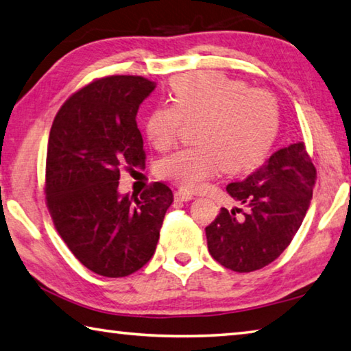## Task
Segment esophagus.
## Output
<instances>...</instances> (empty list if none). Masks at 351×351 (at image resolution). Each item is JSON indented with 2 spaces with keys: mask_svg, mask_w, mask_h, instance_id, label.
I'll return each instance as SVG.
<instances>
[{
  "mask_svg": "<svg viewBox=\"0 0 351 351\" xmlns=\"http://www.w3.org/2000/svg\"><path fill=\"white\" fill-rule=\"evenodd\" d=\"M175 199L176 201H190V199H193V195L186 192V190H178V192H175Z\"/></svg>",
  "mask_w": 351,
  "mask_h": 351,
  "instance_id": "obj_1",
  "label": "esophagus"
}]
</instances>
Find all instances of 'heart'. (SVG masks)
I'll return each mask as SVG.
<instances>
[{
  "mask_svg": "<svg viewBox=\"0 0 351 351\" xmlns=\"http://www.w3.org/2000/svg\"><path fill=\"white\" fill-rule=\"evenodd\" d=\"M171 105L153 108L145 134L156 150H167L182 123H195L193 142L164 158L158 173L187 190L217 175L254 169L271 150L278 132V106L265 90L215 73L182 75L171 83Z\"/></svg>",
  "mask_w": 351,
  "mask_h": 351,
  "instance_id": "1",
  "label": "heart"
}]
</instances>
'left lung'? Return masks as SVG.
I'll use <instances>...</instances> for the list:
<instances>
[{
  "instance_id": "left-lung-1",
  "label": "left lung",
  "mask_w": 351,
  "mask_h": 351,
  "mask_svg": "<svg viewBox=\"0 0 351 351\" xmlns=\"http://www.w3.org/2000/svg\"><path fill=\"white\" fill-rule=\"evenodd\" d=\"M314 182L316 167L305 144L293 142L272 153L246 180L228 184V193L246 212L221 207L207 226L212 257L235 272L257 271L274 261L304 221Z\"/></svg>"
}]
</instances>
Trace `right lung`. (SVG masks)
Masks as SVG:
<instances>
[{
    "label": "right lung",
    "instance_id": "1",
    "mask_svg": "<svg viewBox=\"0 0 351 351\" xmlns=\"http://www.w3.org/2000/svg\"><path fill=\"white\" fill-rule=\"evenodd\" d=\"M156 83L110 75L73 94L52 122L46 156V204L69 251L104 277H125L156 251L173 193L162 182L138 195L119 193L122 167H144L136 123Z\"/></svg>",
    "mask_w": 351,
    "mask_h": 351
}]
</instances>
